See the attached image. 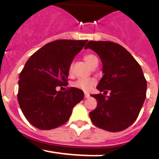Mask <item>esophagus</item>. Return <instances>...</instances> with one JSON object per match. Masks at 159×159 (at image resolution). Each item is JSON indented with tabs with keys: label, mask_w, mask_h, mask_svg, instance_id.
<instances>
[{
	"label": "esophagus",
	"mask_w": 159,
	"mask_h": 159,
	"mask_svg": "<svg viewBox=\"0 0 159 159\" xmlns=\"http://www.w3.org/2000/svg\"><path fill=\"white\" fill-rule=\"evenodd\" d=\"M84 97H85V98H88V97H89V93H85V94H84Z\"/></svg>",
	"instance_id": "1"
}]
</instances>
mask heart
Returning <instances> with one entry per match:
<instances>
[{"mask_svg":"<svg viewBox=\"0 0 159 159\" xmlns=\"http://www.w3.org/2000/svg\"><path fill=\"white\" fill-rule=\"evenodd\" d=\"M84 60L86 63L89 65L90 67L95 65L96 63H98V59L97 57L93 54H86L84 56ZM72 72V67L70 66L69 69V73H71ZM96 83V80L93 79V78H80V79L77 80L73 83V86L77 89H81V90L88 91L95 86Z\"/></svg>","mask_w":159,"mask_h":159,"instance_id":"heart-1","label":"heart"}]
</instances>
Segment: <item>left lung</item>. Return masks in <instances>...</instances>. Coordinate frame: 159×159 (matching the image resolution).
Returning a JSON list of instances; mask_svg holds the SVG:
<instances>
[{
    "instance_id": "obj_1",
    "label": "left lung",
    "mask_w": 159,
    "mask_h": 159,
    "mask_svg": "<svg viewBox=\"0 0 159 159\" xmlns=\"http://www.w3.org/2000/svg\"><path fill=\"white\" fill-rule=\"evenodd\" d=\"M96 53L102 63V76L97 89L110 96L93 94L97 106L89 117L99 128L117 132L136 120L146 97L147 82L140 65L119 44L109 41H89L85 50Z\"/></svg>"
}]
</instances>
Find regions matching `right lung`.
I'll return each mask as SVG.
<instances>
[{
	"label": "right lung",
	"instance_id": "obj_1",
	"mask_svg": "<svg viewBox=\"0 0 159 159\" xmlns=\"http://www.w3.org/2000/svg\"><path fill=\"white\" fill-rule=\"evenodd\" d=\"M88 40H59L45 44L34 53L20 73L18 100L23 114L32 125L50 130L66 123L73 107L84 98L81 89L67 84L73 59Z\"/></svg>",
	"mask_w": 159,
	"mask_h": 159
}]
</instances>
